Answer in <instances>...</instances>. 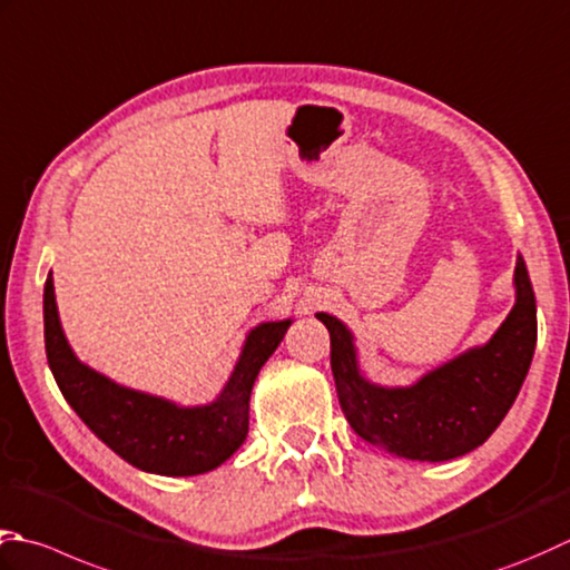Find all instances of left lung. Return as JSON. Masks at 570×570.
<instances>
[{"instance_id":"1","label":"left lung","mask_w":570,"mask_h":570,"mask_svg":"<svg viewBox=\"0 0 570 570\" xmlns=\"http://www.w3.org/2000/svg\"><path fill=\"white\" fill-rule=\"evenodd\" d=\"M514 282L517 304L494 338L412 387L385 390L365 383L351 333L338 318L316 314L331 333L333 381L355 434L420 462L454 460L484 444L514 405L537 348V298L521 256Z\"/></svg>"}]
</instances>
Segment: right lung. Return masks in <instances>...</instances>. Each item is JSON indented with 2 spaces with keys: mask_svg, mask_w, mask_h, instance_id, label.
Listing matches in <instances>:
<instances>
[{
  "mask_svg": "<svg viewBox=\"0 0 570 570\" xmlns=\"http://www.w3.org/2000/svg\"><path fill=\"white\" fill-rule=\"evenodd\" d=\"M292 321L256 326L227 387L212 405L177 407L167 400L120 387L76 361L56 314L53 278L43 286V343L61 395L98 440L142 472L193 476L215 470L239 450L249 432V395L262 365Z\"/></svg>",
  "mask_w": 570,
  "mask_h": 570,
  "instance_id": "right-lung-1",
  "label": "right lung"
}]
</instances>
